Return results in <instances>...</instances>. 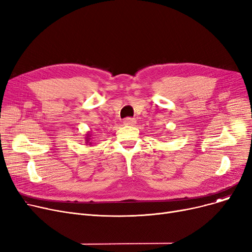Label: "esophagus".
Instances as JSON below:
<instances>
[{
	"label": "esophagus",
	"mask_w": 252,
	"mask_h": 252,
	"mask_svg": "<svg viewBox=\"0 0 252 252\" xmlns=\"http://www.w3.org/2000/svg\"><path fill=\"white\" fill-rule=\"evenodd\" d=\"M134 124H136V119L131 118V117H126L124 119V125L126 126H133Z\"/></svg>",
	"instance_id": "1"
}]
</instances>
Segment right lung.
Listing matches in <instances>:
<instances>
[{"label": "right lung", "mask_w": 252, "mask_h": 252, "mask_svg": "<svg viewBox=\"0 0 252 252\" xmlns=\"http://www.w3.org/2000/svg\"><path fill=\"white\" fill-rule=\"evenodd\" d=\"M90 136H91V135H89V134H87V137H86V141H87V143H89V145H91V144H92V143H91V142H90V139H91V138H89V137H90Z\"/></svg>", "instance_id": "obj_1"}]
</instances>
